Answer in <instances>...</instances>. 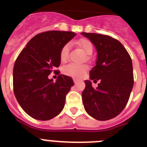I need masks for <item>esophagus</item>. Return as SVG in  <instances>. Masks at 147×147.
I'll use <instances>...</instances> for the list:
<instances>
[{
	"mask_svg": "<svg viewBox=\"0 0 147 147\" xmlns=\"http://www.w3.org/2000/svg\"><path fill=\"white\" fill-rule=\"evenodd\" d=\"M77 82H78V80H76V79H74V82L75 84H76V83Z\"/></svg>",
	"mask_w": 147,
	"mask_h": 147,
	"instance_id": "1",
	"label": "esophagus"
}]
</instances>
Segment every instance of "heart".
Segmentation results:
<instances>
[{
    "label": "heart",
    "instance_id": "heart-1",
    "mask_svg": "<svg viewBox=\"0 0 147 147\" xmlns=\"http://www.w3.org/2000/svg\"><path fill=\"white\" fill-rule=\"evenodd\" d=\"M79 46L85 51L87 54L86 59L89 60L90 55H91L93 53V46L92 42L89 40L87 39H81L76 42ZM68 54H69V45H64L63 48L61 49L60 51V59L62 62H65L68 59ZM88 71V67L86 65H77L75 64H68L63 67V73L64 74L68 76H71L74 78H81L83 75Z\"/></svg>",
    "mask_w": 147,
    "mask_h": 147
}]
</instances>
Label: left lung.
I'll return each mask as SVG.
<instances>
[{
	"instance_id": "left-lung-1",
	"label": "left lung",
	"mask_w": 147,
	"mask_h": 147,
	"mask_svg": "<svg viewBox=\"0 0 147 147\" xmlns=\"http://www.w3.org/2000/svg\"><path fill=\"white\" fill-rule=\"evenodd\" d=\"M96 49V65L85 80L82 102L88 115L98 121L117 116L127 105L133 88V69L130 56L119 41L107 35L82 32ZM100 82L96 88L91 80Z\"/></svg>"
}]
</instances>
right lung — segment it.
Here are the masks:
<instances>
[{
	"mask_svg": "<svg viewBox=\"0 0 147 147\" xmlns=\"http://www.w3.org/2000/svg\"><path fill=\"white\" fill-rule=\"evenodd\" d=\"M76 35L72 32L49 31L37 34L26 44L15 61L13 88L20 107L40 121L53 119L65 106V96L74 85L70 76L49 79L61 63V49ZM59 74V73L57 72Z\"/></svg>",
	"mask_w": 147,
	"mask_h": 147,
	"instance_id": "obj_1",
	"label": "right lung"
}]
</instances>
